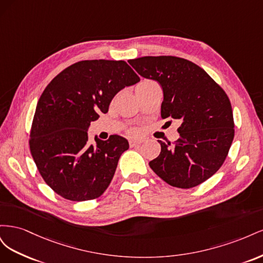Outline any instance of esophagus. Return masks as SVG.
<instances>
[{"label":"esophagus","mask_w":263,"mask_h":263,"mask_svg":"<svg viewBox=\"0 0 263 263\" xmlns=\"http://www.w3.org/2000/svg\"><path fill=\"white\" fill-rule=\"evenodd\" d=\"M142 141H144V139L141 138H133L129 140V145L130 147H136V146H139Z\"/></svg>","instance_id":"obj_1"}]
</instances>
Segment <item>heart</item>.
<instances>
[{
  "label": "heart",
  "mask_w": 263,
  "mask_h": 263,
  "mask_svg": "<svg viewBox=\"0 0 263 263\" xmlns=\"http://www.w3.org/2000/svg\"><path fill=\"white\" fill-rule=\"evenodd\" d=\"M154 81H151V80H146V81H142V82H140L139 84H138V86L139 85H144V84H148V83H153Z\"/></svg>",
  "instance_id": "heart-1"
}]
</instances>
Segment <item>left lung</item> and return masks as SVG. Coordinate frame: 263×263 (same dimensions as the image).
I'll return each instance as SVG.
<instances>
[{"mask_svg":"<svg viewBox=\"0 0 263 263\" xmlns=\"http://www.w3.org/2000/svg\"><path fill=\"white\" fill-rule=\"evenodd\" d=\"M128 62L141 77L160 83L161 117L181 124L176 142L158 140L161 153L149 162L150 168L172 186L201 184L224 163L235 136L227 94L201 67L186 59L147 55Z\"/></svg>","mask_w":263,"mask_h":263,"instance_id":"obj_1","label":"left lung"}]
</instances>
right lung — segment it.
Segmentation results:
<instances>
[{"instance_id": "obj_1", "label": "right lung", "mask_w": 263, "mask_h": 263, "mask_svg": "<svg viewBox=\"0 0 263 263\" xmlns=\"http://www.w3.org/2000/svg\"><path fill=\"white\" fill-rule=\"evenodd\" d=\"M140 81L123 60H83L54 77L39 98L31 124L29 148L41 176L55 193L74 202L101 196L112 181L128 141L107 140L87 129L125 86Z\"/></svg>"}]
</instances>
